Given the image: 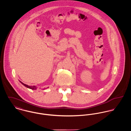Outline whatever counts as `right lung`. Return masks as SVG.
Here are the masks:
<instances>
[{"label":"right lung","mask_w":131,"mask_h":131,"mask_svg":"<svg viewBox=\"0 0 131 131\" xmlns=\"http://www.w3.org/2000/svg\"><path fill=\"white\" fill-rule=\"evenodd\" d=\"M21 83V84H23L24 86H25L26 87H28V88H30V89H36V87L35 86H29V85H27V84H24V83H23L22 82H21V81H20Z\"/></svg>","instance_id":"right-lung-1"}]
</instances>
